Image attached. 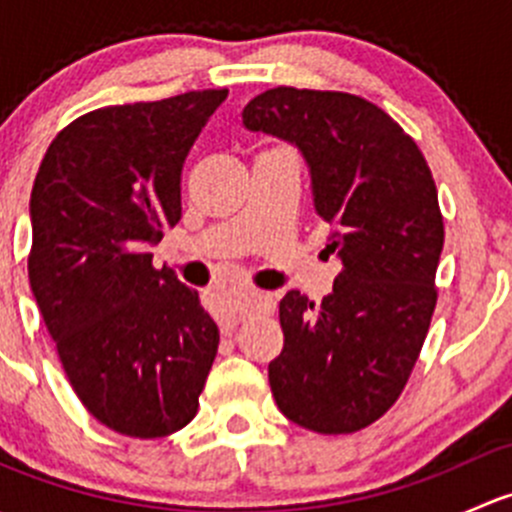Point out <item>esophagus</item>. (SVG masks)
Returning a JSON list of instances; mask_svg holds the SVG:
<instances>
[{"label":"esophagus","mask_w":512,"mask_h":512,"mask_svg":"<svg viewBox=\"0 0 512 512\" xmlns=\"http://www.w3.org/2000/svg\"><path fill=\"white\" fill-rule=\"evenodd\" d=\"M267 299H270V297H267L265 292H250L245 299H242V302H237V307H235V312H232V317H227L225 322H223V334H225V337H230L232 329H235V324H237V319H240V314H245V309L250 307V304H262V302H267Z\"/></svg>","instance_id":"esophagus-1"}]
</instances>
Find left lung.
<instances>
[{"mask_svg":"<svg viewBox=\"0 0 512 512\" xmlns=\"http://www.w3.org/2000/svg\"><path fill=\"white\" fill-rule=\"evenodd\" d=\"M242 126L302 153L342 265L322 304L297 289L282 297L272 396L309 431H359L404 391L436 307L443 218L431 170L394 118L352 94L277 86L247 103Z\"/></svg>","mask_w":512,"mask_h":512,"instance_id":"left-lung-1","label":"left lung"}]
</instances>
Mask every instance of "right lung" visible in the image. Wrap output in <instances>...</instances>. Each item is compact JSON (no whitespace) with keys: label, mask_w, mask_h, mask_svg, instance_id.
Listing matches in <instances>:
<instances>
[{"label":"right lung","mask_w":512,"mask_h":512,"mask_svg":"<svg viewBox=\"0 0 512 512\" xmlns=\"http://www.w3.org/2000/svg\"><path fill=\"white\" fill-rule=\"evenodd\" d=\"M227 91L108 106L51 141L29 218V285L81 404L133 438L193 421L220 332L198 289L153 267L180 173Z\"/></svg>","instance_id":"1"}]
</instances>
